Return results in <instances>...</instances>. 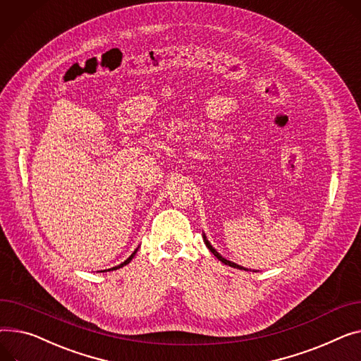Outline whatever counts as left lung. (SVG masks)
Wrapping results in <instances>:
<instances>
[{
  "label": "left lung",
  "instance_id": "obj_1",
  "mask_svg": "<svg viewBox=\"0 0 361 361\" xmlns=\"http://www.w3.org/2000/svg\"><path fill=\"white\" fill-rule=\"evenodd\" d=\"M203 239H204V244H206V247L209 248V251L218 258L219 261H222L224 264H226V266H229V267H233V269H239V270H245V271H250L248 269H245V267H243V266H239V264H235V262H232V261H229V259H226L225 257H222L218 251H216L213 247H212V244L207 241V238H206V235H204V232H203Z\"/></svg>",
  "mask_w": 361,
  "mask_h": 361
}]
</instances>
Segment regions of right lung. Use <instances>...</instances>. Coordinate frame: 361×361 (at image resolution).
Returning a JSON list of instances; mask_svg holds the SVG:
<instances>
[{"mask_svg": "<svg viewBox=\"0 0 361 361\" xmlns=\"http://www.w3.org/2000/svg\"><path fill=\"white\" fill-rule=\"evenodd\" d=\"M137 250H139V247H137V248H136V250H135V251H133V252H132V254H130V257H129V258H128V259H125V261H123V262H122V264H118V266H116V267H113V269H109V270H103V273H104V271H110V270H111V271H113V270H117V269H122V267H123V266H126V264H129V262H130V261H132V258H133V257H135V254H136V252H137Z\"/></svg>", "mask_w": 361, "mask_h": 361, "instance_id": "obj_1", "label": "right lung"}]
</instances>
